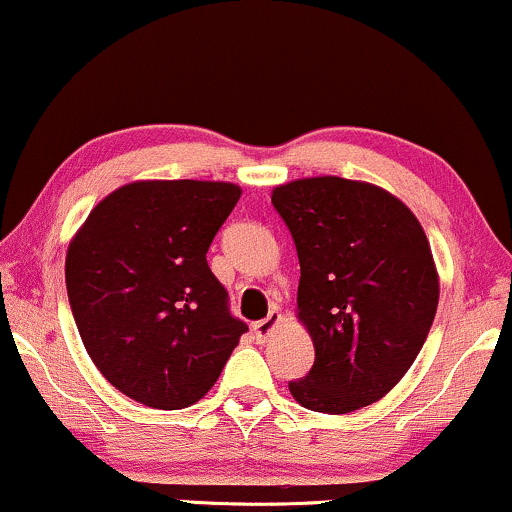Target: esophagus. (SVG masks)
I'll return each mask as SVG.
<instances>
[{
	"label": "esophagus",
	"mask_w": 512,
	"mask_h": 512,
	"mask_svg": "<svg viewBox=\"0 0 512 512\" xmlns=\"http://www.w3.org/2000/svg\"><path fill=\"white\" fill-rule=\"evenodd\" d=\"M280 320H282V313L270 311L268 318H263V320H258V323H254V339H256V342H261V344L268 342L270 334H273L275 327L280 325Z\"/></svg>",
	"instance_id": "obj_1"
}]
</instances>
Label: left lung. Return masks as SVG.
Masks as SVG:
<instances>
[{"label":"left lung","instance_id":"8db88e82","mask_svg":"<svg viewBox=\"0 0 512 512\" xmlns=\"http://www.w3.org/2000/svg\"><path fill=\"white\" fill-rule=\"evenodd\" d=\"M273 206L292 232L296 306L315 346L289 391L330 415L380 401L413 365L439 304L418 218L384 189L332 175L275 187Z\"/></svg>","mask_w":512,"mask_h":512}]
</instances>
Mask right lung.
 Masks as SVG:
<instances>
[{"label":"right lung","mask_w":512,"mask_h":512,"mask_svg":"<svg viewBox=\"0 0 512 512\" xmlns=\"http://www.w3.org/2000/svg\"><path fill=\"white\" fill-rule=\"evenodd\" d=\"M239 197L230 182H132L94 206L68 246V304L82 344L137 403H197L249 330L206 261Z\"/></svg>","instance_id":"obj_1"}]
</instances>
